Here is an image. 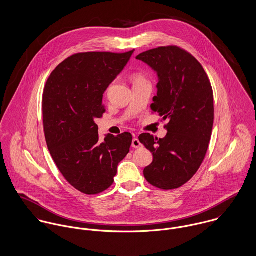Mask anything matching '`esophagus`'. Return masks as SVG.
Returning a JSON list of instances; mask_svg holds the SVG:
<instances>
[{
    "mask_svg": "<svg viewBox=\"0 0 256 256\" xmlns=\"http://www.w3.org/2000/svg\"><path fill=\"white\" fill-rule=\"evenodd\" d=\"M132 146L134 147V148H140V147H142V143L140 142L138 140V138H134V140H132Z\"/></svg>",
    "mask_w": 256,
    "mask_h": 256,
    "instance_id": "1",
    "label": "esophagus"
}]
</instances>
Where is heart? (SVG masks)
I'll list each match as a JSON object with an SVG mask.
<instances>
[{"instance_id": "b5f03b06", "label": "heart", "mask_w": 256, "mask_h": 256, "mask_svg": "<svg viewBox=\"0 0 256 256\" xmlns=\"http://www.w3.org/2000/svg\"><path fill=\"white\" fill-rule=\"evenodd\" d=\"M142 80V78H138L136 80Z\"/></svg>"}]
</instances>
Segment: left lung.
<instances>
[{"instance_id":"obj_1","label":"left lung","mask_w":256,"mask_h":256,"mask_svg":"<svg viewBox=\"0 0 256 256\" xmlns=\"http://www.w3.org/2000/svg\"><path fill=\"white\" fill-rule=\"evenodd\" d=\"M136 58L158 76L151 110L169 120L164 138H138L153 155L143 174L156 188H178L196 174L206 155L214 122L212 86L198 60L178 47H159Z\"/></svg>"}]
</instances>
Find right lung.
Instances as JSON below:
<instances>
[{"instance_id":"add662e5","label":"right lung","mask_w":256,"mask_h":256,"mask_svg":"<svg viewBox=\"0 0 256 256\" xmlns=\"http://www.w3.org/2000/svg\"><path fill=\"white\" fill-rule=\"evenodd\" d=\"M134 51L80 53L60 62L43 92V124L58 169L78 190L97 194L114 182L118 165L130 152L132 136L99 138L96 118L105 112L103 94Z\"/></svg>"}]
</instances>
